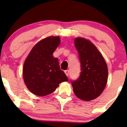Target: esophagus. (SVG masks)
<instances>
[{
    "mask_svg": "<svg viewBox=\"0 0 127 127\" xmlns=\"http://www.w3.org/2000/svg\"><path fill=\"white\" fill-rule=\"evenodd\" d=\"M64 73H65V75H66L67 76H68V73H69V71H68V70H65L64 71Z\"/></svg>",
    "mask_w": 127,
    "mask_h": 127,
    "instance_id": "obj_1",
    "label": "esophagus"
}]
</instances>
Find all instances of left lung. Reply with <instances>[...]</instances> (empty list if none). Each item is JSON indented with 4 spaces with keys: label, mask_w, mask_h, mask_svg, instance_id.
<instances>
[{
    "label": "left lung",
    "mask_w": 127,
    "mask_h": 127,
    "mask_svg": "<svg viewBox=\"0 0 127 127\" xmlns=\"http://www.w3.org/2000/svg\"><path fill=\"white\" fill-rule=\"evenodd\" d=\"M81 65L79 77L71 81L75 94L79 98L90 101L98 97L105 88L108 77L106 63L98 49L90 40L75 39Z\"/></svg>",
    "instance_id": "obj_1"
}]
</instances>
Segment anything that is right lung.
Segmentation results:
<instances>
[{"label":"right lung","mask_w":127,"mask_h":127,"mask_svg":"<svg viewBox=\"0 0 127 127\" xmlns=\"http://www.w3.org/2000/svg\"><path fill=\"white\" fill-rule=\"evenodd\" d=\"M60 43L59 36H49L32 48L24 63L23 79L33 94L45 96L55 91L59 84L68 81L53 52Z\"/></svg>","instance_id":"1"}]
</instances>
